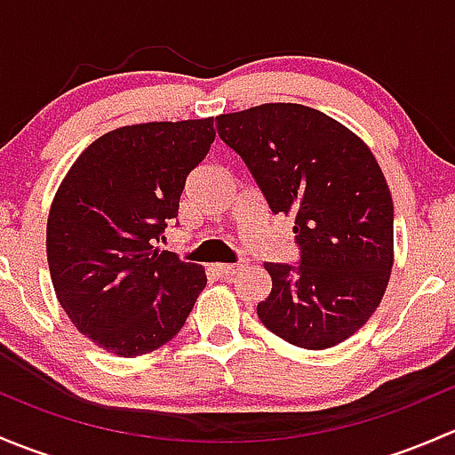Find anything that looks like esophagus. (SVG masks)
I'll list each match as a JSON object with an SVG mask.
<instances>
[{"label": "esophagus", "mask_w": 455, "mask_h": 455, "mask_svg": "<svg viewBox=\"0 0 455 455\" xmlns=\"http://www.w3.org/2000/svg\"><path fill=\"white\" fill-rule=\"evenodd\" d=\"M246 266H249V259H246V257H240L235 264H215V270H218V275H222V277H231V275L246 268Z\"/></svg>", "instance_id": "obj_1"}]
</instances>
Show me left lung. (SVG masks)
Segmentation results:
<instances>
[{"mask_svg":"<svg viewBox=\"0 0 455 455\" xmlns=\"http://www.w3.org/2000/svg\"><path fill=\"white\" fill-rule=\"evenodd\" d=\"M273 213L295 215L297 264L264 268L261 323L292 346L323 350L356 332L389 282L394 204L363 140L323 112L266 103L215 118Z\"/></svg>","mask_w":455,"mask_h":455,"instance_id":"obj_1","label":"left lung"}]
</instances>
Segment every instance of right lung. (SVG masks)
I'll use <instances>...</instances> for the list:
<instances>
[{"mask_svg":"<svg viewBox=\"0 0 455 455\" xmlns=\"http://www.w3.org/2000/svg\"><path fill=\"white\" fill-rule=\"evenodd\" d=\"M213 118L114 130L76 158L48 218V266L72 323L116 356H140L185 325L206 275L154 249L178 218Z\"/></svg>","mask_w":455,"mask_h":455,"instance_id":"right-lung-1","label":"right lung"}]
</instances>
